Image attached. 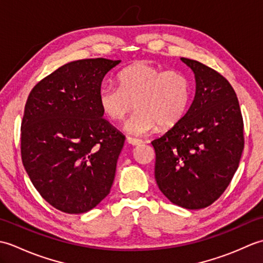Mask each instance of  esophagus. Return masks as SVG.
Here are the masks:
<instances>
[{"mask_svg": "<svg viewBox=\"0 0 263 263\" xmlns=\"http://www.w3.org/2000/svg\"><path fill=\"white\" fill-rule=\"evenodd\" d=\"M126 142L132 144V146H139V144H141L143 141L140 140V139H137V138H131V137H127L126 138Z\"/></svg>", "mask_w": 263, "mask_h": 263, "instance_id": "esophagus-1", "label": "esophagus"}]
</instances>
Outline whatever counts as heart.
<instances>
[{
    "instance_id": "1",
    "label": "heart",
    "mask_w": 263,
    "mask_h": 263,
    "mask_svg": "<svg viewBox=\"0 0 263 263\" xmlns=\"http://www.w3.org/2000/svg\"><path fill=\"white\" fill-rule=\"evenodd\" d=\"M116 80L119 87H100L98 104L111 122L122 121L136 106L138 111L124 125L128 133L147 135L156 127L168 130L183 120L189 109L191 81L181 71L163 70L138 61L122 69Z\"/></svg>"
}]
</instances>
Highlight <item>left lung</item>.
Returning a JSON list of instances; mask_svg holds the SVG:
<instances>
[{"instance_id": "1", "label": "left lung", "mask_w": 263, "mask_h": 263, "mask_svg": "<svg viewBox=\"0 0 263 263\" xmlns=\"http://www.w3.org/2000/svg\"><path fill=\"white\" fill-rule=\"evenodd\" d=\"M181 60L194 72L195 96L183 120L152 142L155 178L171 202L201 209L224 193L237 171L244 124L226 78L198 61Z\"/></svg>"}]
</instances>
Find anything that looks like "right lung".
Returning a JSON list of instances; mask_svg holds the SVG:
<instances>
[{"label": "right lung", "mask_w": 263, "mask_h": 263, "mask_svg": "<svg viewBox=\"0 0 263 263\" xmlns=\"http://www.w3.org/2000/svg\"><path fill=\"white\" fill-rule=\"evenodd\" d=\"M121 62L86 59L64 64L31 89L21 122V158L47 202L83 214L107 197L125 137L103 119L98 91Z\"/></svg>", "instance_id": "obj_1"}]
</instances>
